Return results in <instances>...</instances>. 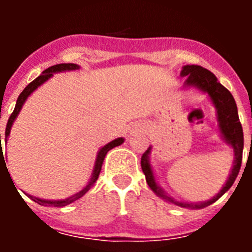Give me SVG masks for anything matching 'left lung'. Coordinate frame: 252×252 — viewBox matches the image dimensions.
Instances as JSON below:
<instances>
[{
  "label": "left lung",
  "mask_w": 252,
  "mask_h": 252,
  "mask_svg": "<svg viewBox=\"0 0 252 252\" xmlns=\"http://www.w3.org/2000/svg\"><path fill=\"white\" fill-rule=\"evenodd\" d=\"M182 77H186L184 82V88H195L201 92L207 93L209 98L212 101V104L216 108V117L218 122V131L221 135L222 140L226 142L227 145L231 146L233 150V165L230 171V175L227 178L226 183L223 184L222 189L211 198L209 201L206 202H197V203H189V202L177 201L175 198L170 197L168 193L158 184L155 175H154L153 166L150 162V154L151 146H149L148 150L142 154L141 157V168L144 174H145L148 186L150 187L155 194L164 201L173 203L175 206L183 207L188 209H199L215 203L217 199L222 197L228 189L232 187L233 182L239 175L240 168H241L242 161V150H244V132H242V126L240 124L239 113H237V106L233 99L232 94L230 91L224 88L220 82L217 77L212 72H209L208 69L203 68L201 65H184L180 72Z\"/></svg>",
  "instance_id": "left-lung-1"
}]
</instances>
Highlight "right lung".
Instances as JSON below:
<instances>
[{
  "label": "right lung",
  "instance_id": "1",
  "mask_svg": "<svg viewBox=\"0 0 252 252\" xmlns=\"http://www.w3.org/2000/svg\"><path fill=\"white\" fill-rule=\"evenodd\" d=\"M79 68H81V66L78 65V64H73V63L57 64V65H53V66H50V68L45 69V70L43 72V74H40L39 77L35 79V81H32L30 84H28V86L25 87V90L22 91L21 94H20L19 98H17L16 106H15V110H13L12 115H11L10 119H8L7 126H6V131H4V144H7V140H8V136H10L11 127H12L13 122H15L16 117L19 116L22 106H24V103L26 102V99L30 97L31 93L34 92V91H36L37 88H39L41 84L45 83L48 79H50V78L53 77V74H55V73L70 72V70H77V69H79ZM124 141H125L124 137H117V139L112 140V141L108 142V144H106V145L102 146V148L99 149L98 153H97V157H95L94 168H93L92 177H91L90 182H88V184H87V186L84 187L82 190H79L78 193L73 194L72 197H68V198H65V199H57V201H51V199H41V198L34 197V195H30V194H26V195H28L30 199H32L34 202H36L37 204H40V206H45V207H64V206H66V204L73 203L74 201H77V199H79V198L83 197V195L86 194V193L88 192V190H90L93 186H94V183L97 182V179H98L99 173H101L102 164H103L104 157L107 155V153H108L111 149L116 148V146L122 145V144H124ZM1 159H3V153H2V148H1V133H0V161H1ZM3 161H4V159H3ZM4 165H6V162H4ZM6 169H7V166H6Z\"/></svg>",
  "mask_w": 252,
  "mask_h": 252
}]
</instances>
